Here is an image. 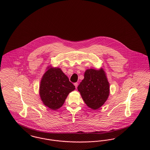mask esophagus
Listing matches in <instances>:
<instances>
[{
  "label": "esophagus",
  "instance_id": "esophagus-1",
  "mask_svg": "<svg viewBox=\"0 0 150 150\" xmlns=\"http://www.w3.org/2000/svg\"><path fill=\"white\" fill-rule=\"evenodd\" d=\"M78 83H74V86H75L76 88H77V87H78Z\"/></svg>",
  "mask_w": 150,
  "mask_h": 150
}]
</instances>
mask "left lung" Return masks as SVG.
<instances>
[{"label": "left lung", "instance_id": "left-lung-1", "mask_svg": "<svg viewBox=\"0 0 150 150\" xmlns=\"http://www.w3.org/2000/svg\"><path fill=\"white\" fill-rule=\"evenodd\" d=\"M78 90L89 108L96 110L102 107L110 94V84L103 69H87Z\"/></svg>", "mask_w": 150, "mask_h": 150}]
</instances>
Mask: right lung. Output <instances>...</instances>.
<instances>
[{
    "mask_svg": "<svg viewBox=\"0 0 150 150\" xmlns=\"http://www.w3.org/2000/svg\"><path fill=\"white\" fill-rule=\"evenodd\" d=\"M75 89L60 68L50 66L41 79L39 95L45 106L56 110L62 106L69 94Z\"/></svg>",
    "mask_w": 150,
    "mask_h": 150,
    "instance_id": "1",
    "label": "right lung"
}]
</instances>
